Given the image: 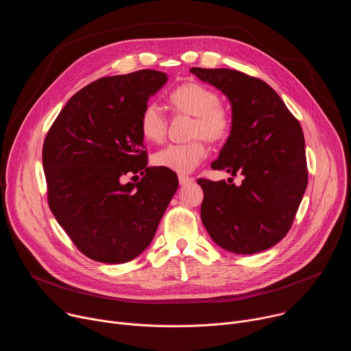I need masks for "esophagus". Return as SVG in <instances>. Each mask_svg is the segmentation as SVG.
Returning a JSON list of instances; mask_svg holds the SVG:
<instances>
[{
  "label": "esophagus",
  "instance_id": "34e87169",
  "mask_svg": "<svg viewBox=\"0 0 351 351\" xmlns=\"http://www.w3.org/2000/svg\"><path fill=\"white\" fill-rule=\"evenodd\" d=\"M193 182V178H189V176H186V175H179V183L182 184V186H186V184H189V183H191Z\"/></svg>",
  "mask_w": 351,
  "mask_h": 351
}]
</instances>
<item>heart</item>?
<instances>
[{
	"mask_svg": "<svg viewBox=\"0 0 351 351\" xmlns=\"http://www.w3.org/2000/svg\"><path fill=\"white\" fill-rule=\"evenodd\" d=\"M169 101L179 112L194 117L191 137L198 138L184 144H169L153 156V162L176 173H189L202 164L208 154V141H222L232 130V114L221 104V98L213 88L195 82L178 86L169 94ZM168 121L157 103L144 106L140 115V132L149 141H162L167 136Z\"/></svg>",
	"mask_w": 351,
	"mask_h": 351,
	"instance_id": "obj_1",
	"label": "heart"
}]
</instances>
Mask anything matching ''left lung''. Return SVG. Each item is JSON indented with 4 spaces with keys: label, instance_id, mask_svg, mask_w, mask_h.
Returning <instances> with one entry per match:
<instances>
[{
    "label": "left lung",
    "instance_id": "1",
    "mask_svg": "<svg viewBox=\"0 0 351 351\" xmlns=\"http://www.w3.org/2000/svg\"><path fill=\"white\" fill-rule=\"evenodd\" d=\"M232 106V130L213 169L243 175L240 186L198 179L202 221L211 239L234 254H254L289 232L308 183L304 134L278 93L232 69L191 68Z\"/></svg>",
    "mask_w": 351,
    "mask_h": 351
}]
</instances>
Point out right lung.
I'll use <instances>...</instances> for the list:
<instances>
[{
    "label": "right lung",
    "instance_id": "obj_1",
    "mask_svg": "<svg viewBox=\"0 0 351 351\" xmlns=\"http://www.w3.org/2000/svg\"><path fill=\"white\" fill-rule=\"evenodd\" d=\"M167 80L153 69L98 79L69 99L45 136L49 210L94 261L123 264L140 256L178 190L175 172L147 167L140 132L144 106ZM128 173L143 178L123 185Z\"/></svg>",
    "mask_w": 351,
    "mask_h": 351
}]
</instances>
